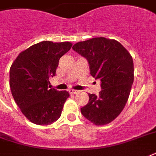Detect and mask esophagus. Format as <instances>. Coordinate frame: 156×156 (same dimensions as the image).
<instances>
[{
  "instance_id": "obj_1",
  "label": "esophagus",
  "mask_w": 156,
  "mask_h": 156,
  "mask_svg": "<svg viewBox=\"0 0 156 156\" xmlns=\"http://www.w3.org/2000/svg\"><path fill=\"white\" fill-rule=\"evenodd\" d=\"M69 92L70 93L71 95H75V94L78 93V90H73V89H70V90H69Z\"/></svg>"
}]
</instances>
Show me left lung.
<instances>
[{
	"instance_id": "obj_1",
	"label": "left lung",
	"mask_w": 156,
	"mask_h": 156,
	"mask_svg": "<svg viewBox=\"0 0 156 156\" xmlns=\"http://www.w3.org/2000/svg\"><path fill=\"white\" fill-rule=\"evenodd\" d=\"M72 48L87 60L91 76L101 82L100 94L88 95L89 102L81 113L96 126L110 123L123 110L130 93L132 56L118 41L104 37L78 42Z\"/></svg>"
}]
</instances>
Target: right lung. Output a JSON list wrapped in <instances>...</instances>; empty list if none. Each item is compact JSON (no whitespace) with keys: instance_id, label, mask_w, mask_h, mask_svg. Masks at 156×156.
Instances as JSON below:
<instances>
[{"instance_id":"1","label":"right lung","mask_w":156,"mask_h":156,"mask_svg":"<svg viewBox=\"0 0 156 156\" xmlns=\"http://www.w3.org/2000/svg\"><path fill=\"white\" fill-rule=\"evenodd\" d=\"M72 47L69 42L43 41L21 52L9 70V86L21 112L32 123L48 126L58 120L69 96L48 86L59 60Z\"/></svg>"}]
</instances>
